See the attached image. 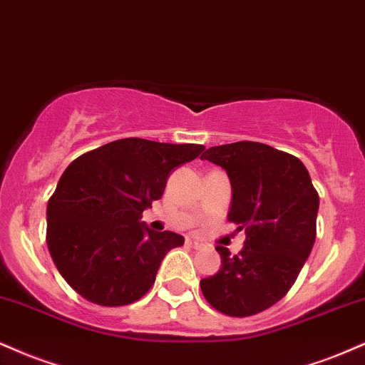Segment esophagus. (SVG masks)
I'll use <instances>...</instances> for the list:
<instances>
[{
    "mask_svg": "<svg viewBox=\"0 0 365 365\" xmlns=\"http://www.w3.org/2000/svg\"><path fill=\"white\" fill-rule=\"evenodd\" d=\"M186 246H190V247H192V250H201V247L205 246L203 242L201 241H198V239H192V237H187L186 239Z\"/></svg>",
    "mask_w": 365,
    "mask_h": 365,
    "instance_id": "1",
    "label": "esophagus"
}]
</instances>
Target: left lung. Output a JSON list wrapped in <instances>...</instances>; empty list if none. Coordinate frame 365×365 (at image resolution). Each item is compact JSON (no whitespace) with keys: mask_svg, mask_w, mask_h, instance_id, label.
Masks as SVG:
<instances>
[{"mask_svg":"<svg viewBox=\"0 0 365 365\" xmlns=\"http://www.w3.org/2000/svg\"><path fill=\"white\" fill-rule=\"evenodd\" d=\"M225 169L229 222L246 229L239 255L217 246L222 268L200 282L212 307L234 318L258 314L297 280L316 239L319 196L297 157L258 141L212 147L201 155Z\"/></svg>","mask_w":365,"mask_h":365,"instance_id":"8db88e82","label":"left lung"}]
</instances>
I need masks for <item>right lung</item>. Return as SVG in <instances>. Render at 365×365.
Returning <instances> with one entry per match:
<instances>
[{"label":"right lung","mask_w":365,"mask_h":365,"mask_svg":"<svg viewBox=\"0 0 365 365\" xmlns=\"http://www.w3.org/2000/svg\"><path fill=\"white\" fill-rule=\"evenodd\" d=\"M203 145L123 138L83 153L66 167L47 201L51 258L75 292L98 306H126L152 289L162 259L182 235L150 230L145 208L164 195L175 167Z\"/></svg>","instance_id":"right-lung-1"}]
</instances>
